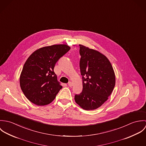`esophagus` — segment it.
I'll list each match as a JSON object with an SVG mask.
<instances>
[{
    "instance_id": "1",
    "label": "esophagus",
    "mask_w": 146,
    "mask_h": 146,
    "mask_svg": "<svg viewBox=\"0 0 146 146\" xmlns=\"http://www.w3.org/2000/svg\"><path fill=\"white\" fill-rule=\"evenodd\" d=\"M68 85L69 86H70V87H71L72 85H73V83H72V82H70L68 83Z\"/></svg>"
}]
</instances>
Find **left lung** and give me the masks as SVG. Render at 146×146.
I'll list each match as a JSON object with an SVG mask.
<instances>
[{
	"instance_id": "left-lung-1",
	"label": "left lung",
	"mask_w": 146,
	"mask_h": 146,
	"mask_svg": "<svg viewBox=\"0 0 146 146\" xmlns=\"http://www.w3.org/2000/svg\"><path fill=\"white\" fill-rule=\"evenodd\" d=\"M79 46L83 88L81 93L75 96V101L84 110H96L104 104L113 91L115 72L104 54L83 45Z\"/></svg>"
}]
</instances>
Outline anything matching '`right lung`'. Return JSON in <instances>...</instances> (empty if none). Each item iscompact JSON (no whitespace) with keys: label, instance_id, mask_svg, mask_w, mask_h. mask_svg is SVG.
Wrapping results in <instances>:
<instances>
[{"label":"right lung","instance_id":"1","mask_svg":"<svg viewBox=\"0 0 146 146\" xmlns=\"http://www.w3.org/2000/svg\"><path fill=\"white\" fill-rule=\"evenodd\" d=\"M70 47L57 44L42 47L34 52L23 67L20 84L26 97L38 106L50 104L62 86L57 80L54 67Z\"/></svg>","mask_w":146,"mask_h":146}]
</instances>
